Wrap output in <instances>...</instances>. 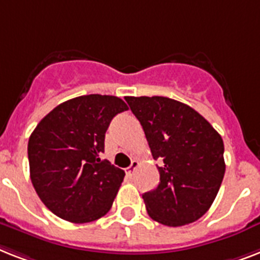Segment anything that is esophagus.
Listing matches in <instances>:
<instances>
[{
	"label": "esophagus",
	"instance_id": "34e87169",
	"mask_svg": "<svg viewBox=\"0 0 260 260\" xmlns=\"http://www.w3.org/2000/svg\"><path fill=\"white\" fill-rule=\"evenodd\" d=\"M137 167H139V161H137V160H132V164H131V166L126 168L125 174L128 175V176H132V175H134V172H135V170H136Z\"/></svg>",
	"mask_w": 260,
	"mask_h": 260
}]
</instances>
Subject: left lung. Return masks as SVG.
I'll use <instances>...</instances> for the list:
<instances>
[{"mask_svg": "<svg viewBox=\"0 0 260 260\" xmlns=\"http://www.w3.org/2000/svg\"><path fill=\"white\" fill-rule=\"evenodd\" d=\"M140 121L160 183L143 195L147 212L168 227L189 224L210 210L224 176V144L203 116L168 97H125Z\"/></svg>", "mask_w": 260, "mask_h": 260, "instance_id": "obj_1", "label": "left lung"}]
</instances>
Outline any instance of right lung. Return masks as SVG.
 Here are the masks:
<instances>
[{
  "label": "right lung",
  "instance_id": "1",
  "mask_svg": "<svg viewBox=\"0 0 260 260\" xmlns=\"http://www.w3.org/2000/svg\"><path fill=\"white\" fill-rule=\"evenodd\" d=\"M121 99L86 94L57 105L27 143L30 180L41 202L58 218L88 223L111 210L125 172L100 159L105 132Z\"/></svg>",
  "mask_w": 260,
  "mask_h": 260
}]
</instances>
